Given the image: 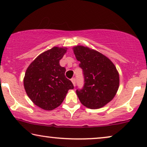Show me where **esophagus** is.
<instances>
[{
    "mask_svg": "<svg viewBox=\"0 0 147 147\" xmlns=\"http://www.w3.org/2000/svg\"><path fill=\"white\" fill-rule=\"evenodd\" d=\"M71 81L72 83H73V84H74V86H75L76 84V78H72L71 80Z\"/></svg>",
    "mask_w": 147,
    "mask_h": 147,
    "instance_id": "obj_1",
    "label": "esophagus"
}]
</instances>
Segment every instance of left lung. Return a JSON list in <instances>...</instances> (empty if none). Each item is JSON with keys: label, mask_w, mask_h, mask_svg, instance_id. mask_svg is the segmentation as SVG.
<instances>
[{"label": "left lung", "mask_w": 147, "mask_h": 147, "mask_svg": "<svg viewBox=\"0 0 147 147\" xmlns=\"http://www.w3.org/2000/svg\"><path fill=\"white\" fill-rule=\"evenodd\" d=\"M73 50L84 76L83 88L76 90L80 102L91 109L103 107L118 91L119 78L116 66L107 56L88 47L76 46Z\"/></svg>", "instance_id": "8db88e82"}]
</instances>
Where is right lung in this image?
<instances>
[{"mask_svg": "<svg viewBox=\"0 0 147 147\" xmlns=\"http://www.w3.org/2000/svg\"><path fill=\"white\" fill-rule=\"evenodd\" d=\"M66 48L55 47L40 54L31 63L24 79L26 93L37 107L52 110L62 104L69 89H74L71 81L65 76L66 68L60 60Z\"/></svg>", "mask_w": 147, "mask_h": 147, "instance_id": "right-lung-1", "label": "right lung"}]
</instances>
